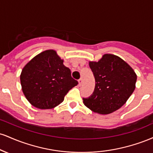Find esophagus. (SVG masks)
Listing matches in <instances>:
<instances>
[{"label": "esophagus", "mask_w": 153, "mask_h": 153, "mask_svg": "<svg viewBox=\"0 0 153 153\" xmlns=\"http://www.w3.org/2000/svg\"><path fill=\"white\" fill-rule=\"evenodd\" d=\"M82 78H80L78 80V85L80 86V85H82Z\"/></svg>", "instance_id": "esophagus-1"}]
</instances>
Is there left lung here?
<instances>
[{
  "label": "left lung",
  "instance_id": "left-lung-1",
  "mask_svg": "<svg viewBox=\"0 0 153 153\" xmlns=\"http://www.w3.org/2000/svg\"><path fill=\"white\" fill-rule=\"evenodd\" d=\"M96 85L91 96L82 98L91 111L108 114L121 108L135 89L137 75L127 62L117 56L106 54L99 62H89Z\"/></svg>",
  "mask_w": 153,
  "mask_h": 153
}]
</instances>
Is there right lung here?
Returning a JSON list of instances; mask_svg holds the SVG:
<instances>
[{"label":"right lung","instance_id":"obj_1","mask_svg":"<svg viewBox=\"0 0 153 153\" xmlns=\"http://www.w3.org/2000/svg\"><path fill=\"white\" fill-rule=\"evenodd\" d=\"M20 79L26 99L40 109L54 108L78 84L52 50L41 52L29 61L23 68Z\"/></svg>","mask_w":153,"mask_h":153}]
</instances>
